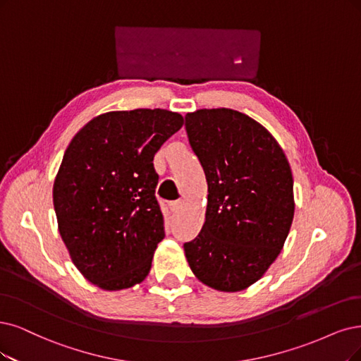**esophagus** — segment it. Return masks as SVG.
<instances>
[{
	"label": "esophagus",
	"mask_w": 361,
	"mask_h": 361,
	"mask_svg": "<svg viewBox=\"0 0 361 361\" xmlns=\"http://www.w3.org/2000/svg\"><path fill=\"white\" fill-rule=\"evenodd\" d=\"M181 208H183V202L181 201H176V202L169 204V209H171L172 214H177V212L181 211Z\"/></svg>",
	"instance_id": "34e87169"
}]
</instances>
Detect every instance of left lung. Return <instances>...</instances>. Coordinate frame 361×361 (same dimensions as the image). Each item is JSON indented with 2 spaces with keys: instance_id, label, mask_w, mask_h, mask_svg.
Segmentation results:
<instances>
[{
  "instance_id": "left-lung-1",
  "label": "left lung",
  "mask_w": 361,
  "mask_h": 361,
  "mask_svg": "<svg viewBox=\"0 0 361 361\" xmlns=\"http://www.w3.org/2000/svg\"><path fill=\"white\" fill-rule=\"evenodd\" d=\"M185 132L208 183L205 223L184 244L192 272L220 291H241L283 250L295 216L293 176L276 140L231 109L185 116Z\"/></svg>"
}]
</instances>
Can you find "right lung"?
I'll return each mask as SVG.
<instances>
[{
	"label": "right lung",
	"mask_w": 361,
	"mask_h": 361,
	"mask_svg": "<svg viewBox=\"0 0 361 361\" xmlns=\"http://www.w3.org/2000/svg\"><path fill=\"white\" fill-rule=\"evenodd\" d=\"M183 123L160 109L110 111L65 150L53 184L59 233L75 268L102 290L129 288L150 272L165 236L153 157Z\"/></svg>",
	"instance_id": "add662e5"
}]
</instances>
